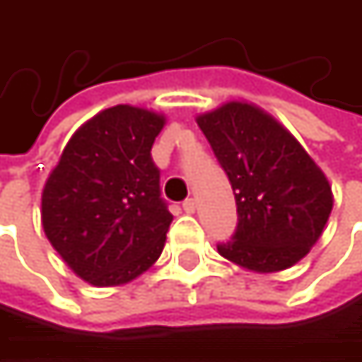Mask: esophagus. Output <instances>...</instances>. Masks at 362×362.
<instances>
[{
	"instance_id": "1",
	"label": "esophagus",
	"mask_w": 362,
	"mask_h": 362,
	"mask_svg": "<svg viewBox=\"0 0 362 362\" xmlns=\"http://www.w3.org/2000/svg\"><path fill=\"white\" fill-rule=\"evenodd\" d=\"M182 207H184V211H186V214H194L197 203H194V199H186V201L182 203Z\"/></svg>"
}]
</instances>
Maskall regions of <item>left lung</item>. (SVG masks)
Here are the masks:
<instances>
[{"mask_svg":"<svg viewBox=\"0 0 362 362\" xmlns=\"http://www.w3.org/2000/svg\"><path fill=\"white\" fill-rule=\"evenodd\" d=\"M197 123L237 201V230L218 253L253 272L298 264L323 235L333 207L321 168L274 117L250 103H226Z\"/></svg>","mask_w":362,"mask_h":362,"instance_id":"1","label":"left lung"}]
</instances>
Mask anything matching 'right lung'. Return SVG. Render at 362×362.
I'll list each match as a JSON object with an SVG mask.
<instances>
[{"mask_svg": "<svg viewBox=\"0 0 362 362\" xmlns=\"http://www.w3.org/2000/svg\"><path fill=\"white\" fill-rule=\"evenodd\" d=\"M163 125V115L129 105L98 112L71 136L43 186L45 237L96 287L134 281L163 252L174 216L151 157Z\"/></svg>", "mask_w": 362, "mask_h": 362, "instance_id": "right-lung-1", "label": "right lung"}]
</instances>
